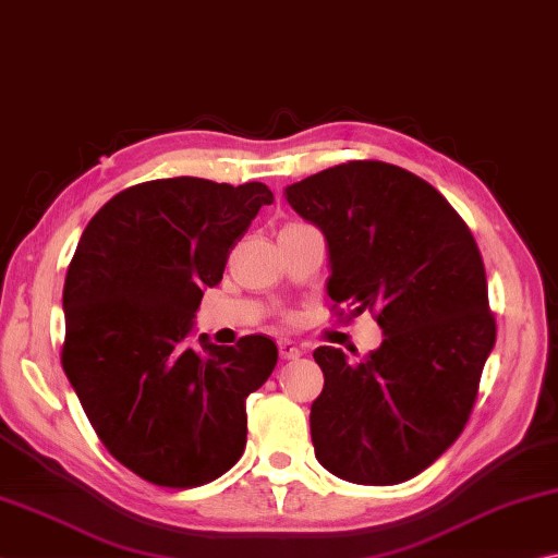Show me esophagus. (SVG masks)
<instances>
[{
    "mask_svg": "<svg viewBox=\"0 0 558 558\" xmlns=\"http://www.w3.org/2000/svg\"><path fill=\"white\" fill-rule=\"evenodd\" d=\"M279 355L284 360H296L301 357V348L294 343V340H279Z\"/></svg>",
    "mask_w": 558,
    "mask_h": 558,
    "instance_id": "34e87169",
    "label": "esophagus"
}]
</instances>
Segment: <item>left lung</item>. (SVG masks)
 <instances>
[{"mask_svg": "<svg viewBox=\"0 0 558 558\" xmlns=\"http://www.w3.org/2000/svg\"><path fill=\"white\" fill-rule=\"evenodd\" d=\"M326 234L336 316L369 311L385 340L365 360L320 345L311 438L328 473L397 485L426 471L471 418L495 345L483 254L432 183L385 161H348L287 189Z\"/></svg>", "mask_w": 558, "mask_h": 558, "instance_id": "1", "label": "left lung"}]
</instances>
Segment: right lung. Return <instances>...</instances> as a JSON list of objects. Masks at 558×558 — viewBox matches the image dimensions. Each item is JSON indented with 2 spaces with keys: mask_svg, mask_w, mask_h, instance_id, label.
Returning a JSON list of instances; mask_svg holds the SVG:
<instances>
[{
  "mask_svg": "<svg viewBox=\"0 0 558 558\" xmlns=\"http://www.w3.org/2000/svg\"><path fill=\"white\" fill-rule=\"evenodd\" d=\"M264 183L195 175L130 185L93 215L65 274L61 363L107 451L146 483L198 487L240 461L244 399L279 350L267 336L191 348L205 287L262 205Z\"/></svg>",
  "mask_w": 558,
  "mask_h": 558,
  "instance_id": "add662e5",
  "label": "right lung"
}]
</instances>
